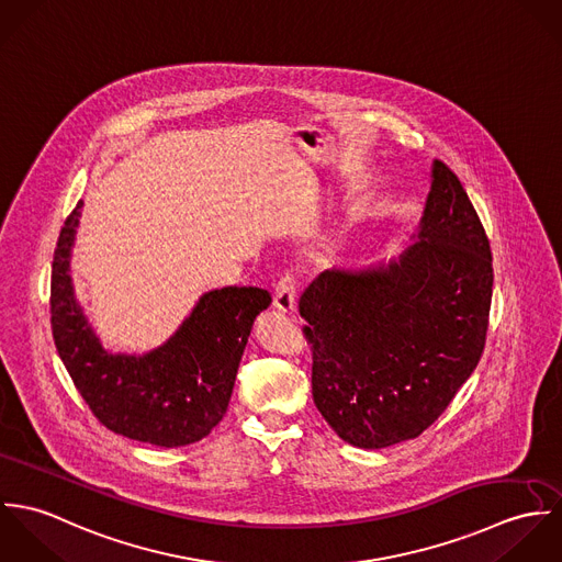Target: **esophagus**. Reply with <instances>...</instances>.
<instances>
[{
    "mask_svg": "<svg viewBox=\"0 0 562 562\" xmlns=\"http://www.w3.org/2000/svg\"><path fill=\"white\" fill-rule=\"evenodd\" d=\"M296 305V281L292 274H285L274 290V310L281 314H292Z\"/></svg>",
    "mask_w": 562,
    "mask_h": 562,
    "instance_id": "obj_1",
    "label": "esophagus"
}]
</instances>
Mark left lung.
I'll return each instance as SVG.
<instances>
[{
  "instance_id": "left-lung-1",
  "label": "left lung",
  "mask_w": 562,
  "mask_h": 562,
  "mask_svg": "<svg viewBox=\"0 0 562 562\" xmlns=\"http://www.w3.org/2000/svg\"><path fill=\"white\" fill-rule=\"evenodd\" d=\"M491 248L459 177L432 160L411 244L366 268H330L299 310L314 344V402L350 446L422 435L481 361Z\"/></svg>"
}]
</instances>
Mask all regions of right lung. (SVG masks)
I'll return each mask as SVG.
<instances>
[{"label":"right lung","mask_w":562,"mask_h":562,"mask_svg":"<svg viewBox=\"0 0 562 562\" xmlns=\"http://www.w3.org/2000/svg\"><path fill=\"white\" fill-rule=\"evenodd\" d=\"M81 205L67 218L52 266L58 355L94 417L134 441L179 448L212 432L232 401L255 318L272 303L261 288L205 292L190 316L145 355L103 348L74 290L71 250Z\"/></svg>","instance_id":"right-lung-1"}]
</instances>
